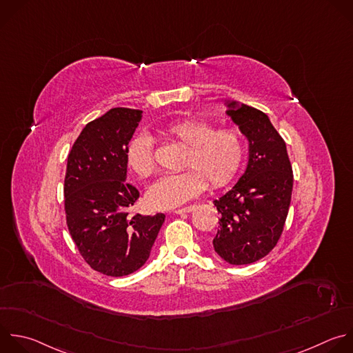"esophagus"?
<instances>
[{"label":"esophagus","mask_w":353,"mask_h":353,"mask_svg":"<svg viewBox=\"0 0 353 353\" xmlns=\"http://www.w3.org/2000/svg\"><path fill=\"white\" fill-rule=\"evenodd\" d=\"M195 208H196V205H188V206H184V208L176 209V210H173V212H174L176 214H181V213H190V212H192Z\"/></svg>","instance_id":"esophagus-1"}]
</instances>
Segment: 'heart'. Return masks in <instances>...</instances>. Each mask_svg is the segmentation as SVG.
<instances>
[{"label":"heart","instance_id":"b5f03b06","mask_svg":"<svg viewBox=\"0 0 353 353\" xmlns=\"http://www.w3.org/2000/svg\"><path fill=\"white\" fill-rule=\"evenodd\" d=\"M166 134L187 148L183 169L152 184L147 192L155 209H172L198 196L206 187H220L236 174L244 157V141L239 132L217 129L205 121L185 119L170 125ZM129 169L140 177H150L155 169L152 143L148 136L134 137L126 150Z\"/></svg>","mask_w":353,"mask_h":353}]
</instances>
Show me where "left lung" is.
Returning a JSON list of instances; mask_svg holds the SVG:
<instances>
[{"instance_id":"left-lung-1","label":"left lung","mask_w":353,"mask_h":353,"mask_svg":"<svg viewBox=\"0 0 353 353\" xmlns=\"http://www.w3.org/2000/svg\"><path fill=\"white\" fill-rule=\"evenodd\" d=\"M225 114L248 141L245 172L234 187L214 199L220 213L212 244L230 265H250L277 244L292 194L287 147L269 116L240 101L224 102Z\"/></svg>"}]
</instances>
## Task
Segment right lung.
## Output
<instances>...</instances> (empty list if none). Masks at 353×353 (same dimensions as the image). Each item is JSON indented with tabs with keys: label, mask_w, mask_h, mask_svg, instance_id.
<instances>
[{
	"label": "right lung",
	"mask_w": 353,
	"mask_h": 353,
	"mask_svg": "<svg viewBox=\"0 0 353 353\" xmlns=\"http://www.w3.org/2000/svg\"><path fill=\"white\" fill-rule=\"evenodd\" d=\"M143 110L112 108L87 123L74 141L65 176V212L84 261L105 276L122 277L150 258L163 213L130 214L140 196L126 183L128 145Z\"/></svg>",
	"instance_id": "1"
}]
</instances>
